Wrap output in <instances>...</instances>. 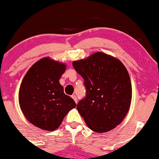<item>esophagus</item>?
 I'll list each match as a JSON object with an SVG mask.
<instances>
[{
	"label": "esophagus",
	"mask_w": 159,
	"mask_h": 159,
	"mask_svg": "<svg viewBox=\"0 0 159 159\" xmlns=\"http://www.w3.org/2000/svg\"><path fill=\"white\" fill-rule=\"evenodd\" d=\"M71 97H72V98L73 99V100H74L75 103H78V98L76 97V96H75V95H73Z\"/></svg>",
	"instance_id": "1"
}]
</instances>
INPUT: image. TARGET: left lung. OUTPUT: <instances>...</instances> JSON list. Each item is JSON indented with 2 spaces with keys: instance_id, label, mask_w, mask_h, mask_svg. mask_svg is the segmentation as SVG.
I'll use <instances>...</instances> for the list:
<instances>
[{
  "instance_id": "8db88e82",
  "label": "left lung",
  "mask_w": 159,
  "mask_h": 159,
  "mask_svg": "<svg viewBox=\"0 0 159 159\" xmlns=\"http://www.w3.org/2000/svg\"><path fill=\"white\" fill-rule=\"evenodd\" d=\"M73 66L84 79L86 94L77 109L92 131H111L122 121L131 101L129 74L119 60L97 52Z\"/></svg>"
}]
</instances>
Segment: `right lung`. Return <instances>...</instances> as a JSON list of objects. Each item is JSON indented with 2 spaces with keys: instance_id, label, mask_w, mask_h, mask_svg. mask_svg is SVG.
<instances>
[{
  "instance_id": "add662e5",
  "label": "right lung",
  "mask_w": 159,
  "mask_h": 159,
  "mask_svg": "<svg viewBox=\"0 0 159 159\" xmlns=\"http://www.w3.org/2000/svg\"><path fill=\"white\" fill-rule=\"evenodd\" d=\"M65 70V64L44 58L30 67L21 82L20 108L27 120L40 129L56 130L76 106L59 83Z\"/></svg>"
}]
</instances>
